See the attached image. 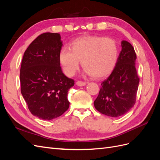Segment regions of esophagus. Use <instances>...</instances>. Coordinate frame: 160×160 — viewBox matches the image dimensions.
<instances>
[{
    "instance_id": "34e87169",
    "label": "esophagus",
    "mask_w": 160,
    "mask_h": 160,
    "mask_svg": "<svg viewBox=\"0 0 160 160\" xmlns=\"http://www.w3.org/2000/svg\"><path fill=\"white\" fill-rule=\"evenodd\" d=\"M86 83H87V82L82 81H77V83H76V84L78 86H84L86 85Z\"/></svg>"
}]
</instances>
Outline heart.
Here are the masks:
<instances>
[{"mask_svg":"<svg viewBox=\"0 0 160 160\" xmlns=\"http://www.w3.org/2000/svg\"><path fill=\"white\" fill-rule=\"evenodd\" d=\"M119 47L113 38L88 36L76 38L70 48L62 47L59 61L65 73L73 75L78 70L80 61L83 68L95 78L109 74L117 63Z\"/></svg>","mask_w":160,"mask_h":160,"instance_id":"b5f03b06","label":"heart"}]
</instances>
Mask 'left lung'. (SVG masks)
I'll return each mask as SVG.
<instances>
[{
  "label": "left lung",
  "instance_id": "obj_1",
  "mask_svg": "<svg viewBox=\"0 0 160 160\" xmlns=\"http://www.w3.org/2000/svg\"><path fill=\"white\" fill-rule=\"evenodd\" d=\"M122 47L115 68L101 83L99 95L94 101L99 112L112 118L125 114L135 105L139 82L134 48L126 41L122 42Z\"/></svg>",
  "mask_w": 160,
  "mask_h": 160
}]
</instances>
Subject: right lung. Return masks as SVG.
Returning a JSON list of instances; mask_svg holds the SVG:
<instances>
[{
	"instance_id": "add662e5",
	"label": "right lung",
	"mask_w": 160,
	"mask_h": 160,
	"mask_svg": "<svg viewBox=\"0 0 160 160\" xmlns=\"http://www.w3.org/2000/svg\"><path fill=\"white\" fill-rule=\"evenodd\" d=\"M62 46L59 33L45 32L31 43L22 57L21 93L31 113L44 120L59 117L69 108L67 93L75 81L61 70Z\"/></svg>"
}]
</instances>
